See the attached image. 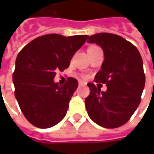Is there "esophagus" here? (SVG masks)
<instances>
[{"instance_id": "34e87169", "label": "esophagus", "mask_w": 154, "mask_h": 154, "mask_svg": "<svg viewBox=\"0 0 154 154\" xmlns=\"http://www.w3.org/2000/svg\"><path fill=\"white\" fill-rule=\"evenodd\" d=\"M78 84H79V86H85V85H86V82H84L82 81H79V82H78Z\"/></svg>"}]
</instances>
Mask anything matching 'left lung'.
<instances>
[{"label": "left lung", "instance_id": "left-lung-1", "mask_svg": "<svg viewBox=\"0 0 154 154\" xmlns=\"http://www.w3.org/2000/svg\"><path fill=\"white\" fill-rule=\"evenodd\" d=\"M88 43L103 49L105 59L96 82L107 90L88 83L90 94L85 100L88 116L98 125L114 129L125 125L139 106L145 85L141 55L137 48L119 35L99 33L89 36Z\"/></svg>", "mask_w": 154, "mask_h": 154}]
</instances>
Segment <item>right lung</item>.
Returning <instances> with one entry per match:
<instances>
[{
    "mask_svg": "<svg viewBox=\"0 0 154 154\" xmlns=\"http://www.w3.org/2000/svg\"><path fill=\"white\" fill-rule=\"evenodd\" d=\"M87 38L84 35H43L18 54L13 73L15 97L22 113L33 125L47 129L65 117L78 82L68 77L60 86L54 78L57 71L69 67L72 57Z\"/></svg>",
    "mask_w": 154,
    "mask_h": 154,
    "instance_id": "add662e5",
    "label": "right lung"
}]
</instances>
